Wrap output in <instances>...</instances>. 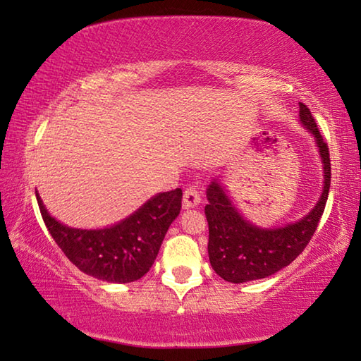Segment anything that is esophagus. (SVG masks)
Masks as SVG:
<instances>
[{
  "mask_svg": "<svg viewBox=\"0 0 361 361\" xmlns=\"http://www.w3.org/2000/svg\"><path fill=\"white\" fill-rule=\"evenodd\" d=\"M200 204V191L197 186L186 188L185 194H183V205L185 209H191V207H197Z\"/></svg>",
  "mask_w": 361,
  "mask_h": 361,
  "instance_id": "1",
  "label": "esophagus"
}]
</instances>
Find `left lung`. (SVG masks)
<instances>
[{"label":"left lung","instance_id":"1","mask_svg":"<svg viewBox=\"0 0 361 361\" xmlns=\"http://www.w3.org/2000/svg\"><path fill=\"white\" fill-rule=\"evenodd\" d=\"M301 122L314 133L319 145L322 161L325 166V186L322 197L309 215L301 221L280 229H261L245 221L232 207L228 195L213 181L207 189L205 216L209 221V258L219 277L231 283H243L272 276L280 269L295 261L309 245L315 229L325 212L329 183H331V162L328 145L310 114V109L299 103Z\"/></svg>","mask_w":361,"mask_h":361}]
</instances>
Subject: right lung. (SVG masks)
I'll list each match as a JSON object with an SVG mask.
<instances>
[{"label":"right lung","mask_w":361,"mask_h":361,"mask_svg":"<svg viewBox=\"0 0 361 361\" xmlns=\"http://www.w3.org/2000/svg\"><path fill=\"white\" fill-rule=\"evenodd\" d=\"M36 199L49 234L79 271L105 282L127 283L142 279L154 264L169 226L181 210L183 192L176 188L157 194L124 221L95 231L63 226L49 215L38 194Z\"/></svg>","instance_id":"right-lung-1"}]
</instances>
